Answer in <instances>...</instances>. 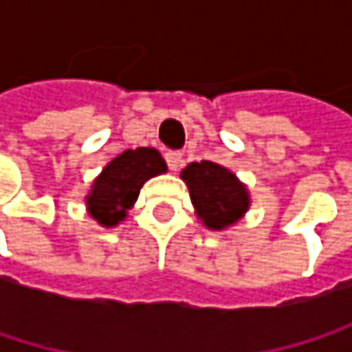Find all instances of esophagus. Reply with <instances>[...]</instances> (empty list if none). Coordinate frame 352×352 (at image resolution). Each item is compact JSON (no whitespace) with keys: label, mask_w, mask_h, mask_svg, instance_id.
Masks as SVG:
<instances>
[{"label":"esophagus","mask_w":352,"mask_h":352,"mask_svg":"<svg viewBox=\"0 0 352 352\" xmlns=\"http://www.w3.org/2000/svg\"><path fill=\"white\" fill-rule=\"evenodd\" d=\"M165 161H167V165H169L171 171H177V169L181 167L183 155H181L179 151H167V153H165Z\"/></svg>","instance_id":"esophagus-1"}]
</instances>
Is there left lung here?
Instances as JSON below:
<instances>
[{
	"label": "left lung",
	"instance_id": "8db88e82",
	"mask_svg": "<svg viewBox=\"0 0 352 352\" xmlns=\"http://www.w3.org/2000/svg\"><path fill=\"white\" fill-rule=\"evenodd\" d=\"M181 179L189 187L197 218L212 230L236 224L250 206L245 183L218 163H189L181 171Z\"/></svg>",
	"mask_w": 352,
	"mask_h": 352
}]
</instances>
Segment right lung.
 <instances>
[{"instance_id": "1", "label": "right lung", "mask_w": 352, "mask_h": 352, "mask_svg": "<svg viewBox=\"0 0 352 352\" xmlns=\"http://www.w3.org/2000/svg\"><path fill=\"white\" fill-rule=\"evenodd\" d=\"M165 171L167 163L159 151L148 146L124 151L111 163H107L100 177L94 181L91 191L85 197L87 212L94 220H98V224L106 228L118 226L138 199L140 187L151 177L161 175Z\"/></svg>"}]
</instances>
